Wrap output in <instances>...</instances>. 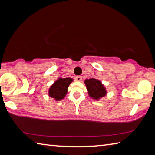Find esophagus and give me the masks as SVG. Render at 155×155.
I'll list each match as a JSON object with an SVG mask.
<instances>
[{
  "label": "esophagus",
  "mask_w": 155,
  "mask_h": 155,
  "mask_svg": "<svg viewBox=\"0 0 155 155\" xmlns=\"http://www.w3.org/2000/svg\"><path fill=\"white\" fill-rule=\"evenodd\" d=\"M75 80L77 81H81L82 80V77H81V76H77V77H75Z\"/></svg>",
  "instance_id": "obj_1"
}]
</instances>
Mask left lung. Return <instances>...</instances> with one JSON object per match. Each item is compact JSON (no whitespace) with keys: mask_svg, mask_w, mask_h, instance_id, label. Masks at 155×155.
I'll return each mask as SVG.
<instances>
[{"mask_svg":"<svg viewBox=\"0 0 155 155\" xmlns=\"http://www.w3.org/2000/svg\"><path fill=\"white\" fill-rule=\"evenodd\" d=\"M84 83L87 87L88 95L91 98L98 101L107 95L106 88L101 81L96 78H90L84 81Z\"/></svg>","mask_w":155,"mask_h":155,"instance_id":"left-lung-1","label":"left lung"}]
</instances>
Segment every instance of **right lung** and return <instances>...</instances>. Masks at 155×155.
I'll return each instance as SVG.
<instances>
[{
	"label": "right lung",
	"mask_w": 155,
	"mask_h": 155,
	"mask_svg": "<svg viewBox=\"0 0 155 155\" xmlns=\"http://www.w3.org/2000/svg\"><path fill=\"white\" fill-rule=\"evenodd\" d=\"M73 81L72 78H58L48 90V96L55 101H61L68 93L70 84Z\"/></svg>",
	"instance_id": "right-lung-1"
}]
</instances>
